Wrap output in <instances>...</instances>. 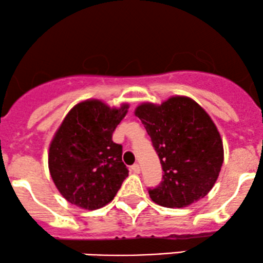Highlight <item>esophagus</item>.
I'll use <instances>...</instances> for the list:
<instances>
[{"instance_id":"obj_1","label":"esophagus","mask_w":263,"mask_h":263,"mask_svg":"<svg viewBox=\"0 0 263 263\" xmlns=\"http://www.w3.org/2000/svg\"><path fill=\"white\" fill-rule=\"evenodd\" d=\"M131 170H132V172H134V173H136V174H138V173H141V167H140V164H134L131 167Z\"/></svg>"}]
</instances>
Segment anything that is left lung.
Here are the masks:
<instances>
[{"label": "left lung", "instance_id": "8db88e82", "mask_svg": "<svg viewBox=\"0 0 263 263\" xmlns=\"http://www.w3.org/2000/svg\"><path fill=\"white\" fill-rule=\"evenodd\" d=\"M135 115L144 125L161 159L163 180L149 197L165 208H185L204 198L218 179L224 147L215 123L188 96L161 105L142 102Z\"/></svg>", "mask_w": 263, "mask_h": 263}]
</instances>
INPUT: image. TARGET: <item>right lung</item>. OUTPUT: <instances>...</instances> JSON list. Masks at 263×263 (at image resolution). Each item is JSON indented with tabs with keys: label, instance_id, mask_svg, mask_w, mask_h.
<instances>
[{
	"label": "right lung",
	"instance_id": "right-lung-1",
	"mask_svg": "<svg viewBox=\"0 0 263 263\" xmlns=\"http://www.w3.org/2000/svg\"><path fill=\"white\" fill-rule=\"evenodd\" d=\"M129 105L110 107L98 99L77 104L53 136L48 167L65 200L85 210L110 203L128 177L122 146L112 134Z\"/></svg>",
	"mask_w": 263,
	"mask_h": 263
}]
</instances>
